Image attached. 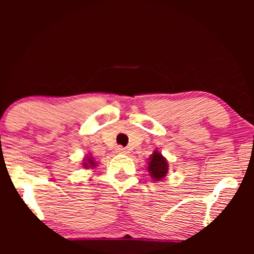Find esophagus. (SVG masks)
<instances>
[{
  "label": "esophagus",
  "instance_id": "1",
  "mask_svg": "<svg viewBox=\"0 0 254 254\" xmlns=\"http://www.w3.org/2000/svg\"><path fill=\"white\" fill-rule=\"evenodd\" d=\"M116 152L117 154H127V150L125 148H123V147H117V149H116Z\"/></svg>",
  "mask_w": 254,
  "mask_h": 254
}]
</instances>
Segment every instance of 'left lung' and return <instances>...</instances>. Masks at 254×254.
<instances>
[{
    "mask_svg": "<svg viewBox=\"0 0 254 254\" xmlns=\"http://www.w3.org/2000/svg\"><path fill=\"white\" fill-rule=\"evenodd\" d=\"M168 170L169 164L166 162V159L163 157L161 152L155 150L154 154L151 155L150 162H149L148 166V171L152 177V179L157 180V182L162 180L166 176V173H168Z\"/></svg>",
    "mask_w": 254,
    "mask_h": 254,
    "instance_id": "8db88e82",
    "label": "left lung"
}]
</instances>
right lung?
I'll list each match as a JSON object with an SVG mask.
<instances>
[{
	"instance_id": "obj_1",
	"label": "right lung",
	"mask_w": 254,
	"mask_h": 254,
	"mask_svg": "<svg viewBox=\"0 0 254 254\" xmlns=\"http://www.w3.org/2000/svg\"><path fill=\"white\" fill-rule=\"evenodd\" d=\"M84 163H83V166H84V169H88V168H95L97 163L93 161V158L91 157V156H88V157H85L84 159Z\"/></svg>"
}]
</instances>
